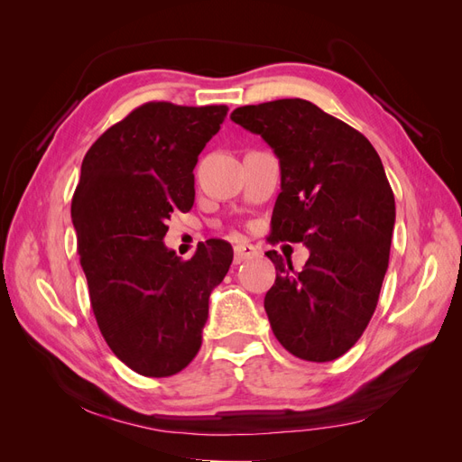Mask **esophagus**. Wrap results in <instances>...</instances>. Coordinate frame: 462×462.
Instances as JSON below:
<instances>
[{
	"mask_svg": "<svg viewBox=\"0 0 462 462\" xmlns=\"http://www.w3.org/2000/svg\"><path fill=\"white\" fill-rule=\"evenodd\" d=\"M256 256H258V248L254 245L243 243V245H236L235 246V263H241L245 260L256 258Z\"/></svg>",
	"mask_w": 462,
	"mask_h": 462,
	"instance_id": "1",
	"label": "esophagus"
}]
</instances>
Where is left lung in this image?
<instances>
[{
    "label": "left lung",
    "instance_id": "8db88e82",
    "mask_svg": "<svg viewBox=\"0 0 462 462\" xmlns=\"http://www.w3.org/2000/svg\"><path fill=\"white\" fill-rule=\"evenodd\" d=\"M231 119L260 134L282 165L270 243H302L297 272L270 250L275 283L263 309L291 355L329 362L365 333L387 272L395 197L368 138L300 97L236 107Z\"/></svg>",
    "mask_w": 462,
    "mask_h": 462
}]
</instances>
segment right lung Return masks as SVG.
<instances>
[{"instance_id":"right-lung-1","label":"right lung","mask_w":462,"mask_h":462,"mask_svg":"<svg viewBox=\"0 0 462 462\" xmlns=\"http://www.w3.org/2000/svg\"><path fill=\"white\" fill-rule=\"evenodd\" d=\"M227 106L148 102L87 152L71 202L82 272L106 343L131 370L167 377L202 345L209 292L233 262L209 239L190 260L163 245L173 212L194 204V165Z\"/></svg>"}]
</instances>
